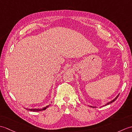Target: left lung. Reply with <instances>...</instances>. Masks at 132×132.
<instances>
[{
	"label": "left lung",
	"mask_w": 132,
	"mask_h": 132,
	"mask_svg": "<svg viewBox=\"0 0 132 132\" xmlns=\"http://www.w3.org/2000/svg\"><path fill=\"white\" fill-rule=\"evenodd\" d=\"M119 96V94L117 96H116L115 98L114 99V100H112V101H110V102H108L107 103L106 105H103V106H106V105H109V104H110V103H112V102H114V101H115V100H116V99L118 98V96ZM90 107H92V108H96V107H94V106H90Z\"/></svg>",
	"instance_id": "8db88e82"
}]
</instances>
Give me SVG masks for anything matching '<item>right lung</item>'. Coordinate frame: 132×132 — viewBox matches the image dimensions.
Returning a JSON list of instances; mask_svg holds the SVG:
<instances>
[{
    "mask_svg": "<svg viewBox=\"0 0 132 132\" xmlns=\"http://www.w3.org/2000/svg\"><path fill=\"white\" fill-rule=\"evenodd\" d=\"M50 104L49 105L45 106V107H44V108H35V109H27L26 108V109L27 110H28V111H43V110H45L46 109L48 108L49 106H50Z\"/></svg>",
    "mask_w": 132,
    "mask_h": 132,
    "instance_id": "right-lung-1",
    "label": "right lung"
}]
</instances>
